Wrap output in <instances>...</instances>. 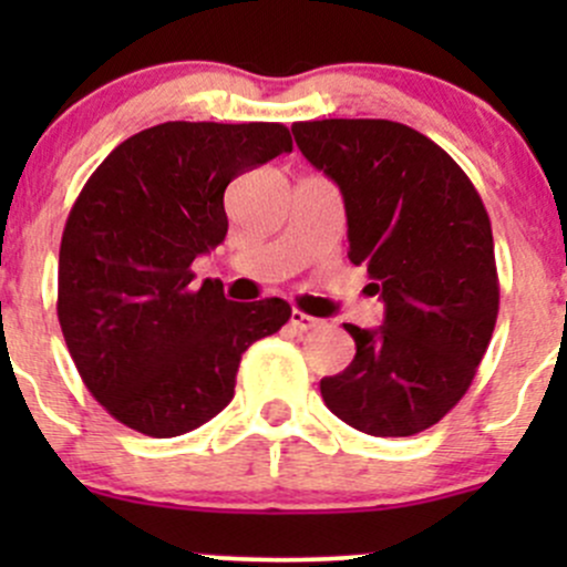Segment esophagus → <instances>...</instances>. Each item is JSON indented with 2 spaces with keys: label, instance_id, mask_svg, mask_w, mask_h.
Here are the masks:
<instances>
[{
  "label": "esophagus",
  "instance_id": "obj_1",
  "mask_svg": "<svg viewBox=\"0 0 567 567\" xmlns=\"http://www.w3.org/2000/svg\"><path fill=\"white\" fill-rule=\"evenodd\" d=\"M290 323H293L296 329L307 331V329H320V326H323V320L307 316V312H301V310H293L290 312Z\"/></svg>",
  "mask_w": 567,
  "mask_h": 567
}]
</instances>
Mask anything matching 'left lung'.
Instances as JSON below:
<instances>
[{"label":"left lung","mask_w":567,"mask_h":567,"mask_svg":"<svg viewBox=\"0 0 567 567\" xmlns=\"http://www.w3.org/2000/svg\"><path fill=\"white\" fill-rule=\"evenodd\" d=\"M299 151L340 186L348 257L368 266L384 326L346 323L357 357L320 381L331 414L370 436H414L472 386L499 316L491 219L466 173L392 120L293 123Z\"/></svg>","instance_id":"obj_1"}]
</instances>
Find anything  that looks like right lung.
Masks as SVG:
<instances>
[{
	"instance_id": "add662e5",
	"label": "right lung",
	"mask_w": 567,
	"mask_h": 567,
	"mask_svg": "<svg viewBox=\"0 0 567 567\" xmlns=\"http://www.w3.org/2000/svg\"><path fill=\"white\" fill-rule=\"evenodd\" d=\"M293 151L282 123L153 125L120 142L68 214L56 318L84 386L117 422L173 439L219 414L241 353L290 305L225 299L192 262L227 236L233 177Z\"/></svg>"
}]
</instances>
